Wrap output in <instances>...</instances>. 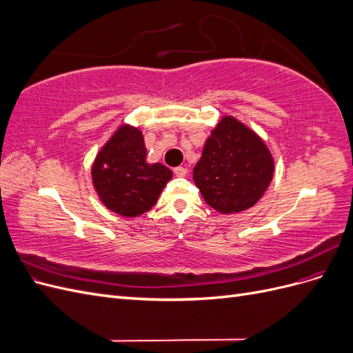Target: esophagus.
Returning a JSON list of instances; mask_svg holds the SVG:
<instances>
[{
  "label": "esophagus",
  "instance_id": "34e87169",
  "mask_svg": "<svg viewBox=\"0 0 353 353\" xmlns=\"http://www.w3.org/2000/svg\"><path fill=\"white\" fill-rule=\"evenodd\" d=\"M174 174L176 175V176H185V174H187V169L184 168V166H178V168H175L174 169Z\"/></svg>",
  "mask_w": 353,
  "mask_h": 353
}]
</instances>
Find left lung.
<instances>
[{
  "instance_id": "left-lung-1",
  "label": "left lung",
  "mask_w": 353,
  "mask_h": 353,
  "mask_svg": "<svg viewBox=\"0 0 353 353\" xmlns=\"http://www.w3.org/2000/svg\"><path fill=\"white\" fill-rule=\"evenodd\" d=\"M272 174L268 147L248 126L225 116L203 147L193 179L210 208L237 213L263 196Z\"/></svg>"
}]
</instances>
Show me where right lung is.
<instances>
[{
	"mask_svg": "<svg viewBox=\"0 0 353 353\" xmlns=\"http://www.w3.org/2000/svg\"><path fill=\"white\" fill-rule=\"evenodd\" d=\"M140 130L121 126L103 147L92 166V183L101 201L122 216H138L150 210L172 178L162 163L145 162Z\"/></svg>",
	"mask_w": 353,
	"mask_h": 353,
	"instance_id": "1",
	"label": "right lung"
}]
</instances>
